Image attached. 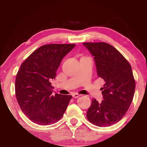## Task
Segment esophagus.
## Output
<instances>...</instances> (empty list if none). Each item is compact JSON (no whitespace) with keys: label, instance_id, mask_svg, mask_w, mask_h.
<instances>
[{"label":"esophagus","instance_id":"obj_1","mask_svg":"<svg viewBox=\"0 0 147 147\" xmlns=\"http://www.w3.org/2000/svg\"><path fill=\"white\" fill-rule=\"evenodd\" d=\"M80 96H81V94H78V93H76V92L72 93V96H73V98H78V97Z\"/></svg>","mask_w":147,"mask_h":147}]
</instances>
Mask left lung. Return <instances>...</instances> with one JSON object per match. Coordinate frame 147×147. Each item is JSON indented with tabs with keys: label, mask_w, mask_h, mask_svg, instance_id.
<instances>
[{
	"label": "left lung",
	"mask_w": 147,
	"mask_h": 147,
	"mask_svg": "<svg viewBox=\"0 0 147 147\" xmlns=\"http://www.w3.org/2000/svg\"><path fill=\"white\" fill-rule=\"evenodd\" d=\"M94 57L97 75L105 82L103 100L95 98L87 111V119L99 127L117 123L125 115L134 94L135 80L129 62L113 46L106 42L83 43Z\"/></svg>",
	"instance_id": "left-lung-1"
}]
</instances>
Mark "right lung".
Here are the masks:
<instances>
[{
  "mask_svg": "<svg viewBox=\"0 0 147 147\" xmlns=\"http://www.w3.org/2000/svg\"><path fill=\"white\" fill-rule=\"evenodd\" d=\"M75 44H51L34 51L22 63L15 78V95L25 115L34 123L47 125L63 117L71 95H52L51 81L63 58Z\"/></svg>",
  "mask_w": 147,
  "mask_h": 147,
  "instance_id": "1",
  "label": "right lung"
}]
</instances>
